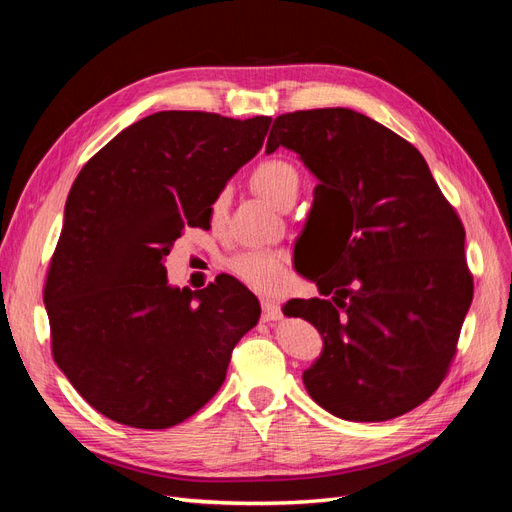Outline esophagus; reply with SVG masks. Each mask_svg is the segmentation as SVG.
<instances>
[{
  "label": "esophagus",
  "instance_id": "obj_1",
  "mask_svg": "<svg viewBox=\"0 0 512 512\" xmlns=\"http://www.w3.org/2000/svg\"><path fill=\"white\" fill-rule=\"evenodd\" d=\"M282 318V307L277 301L271 299H262V320H280Z\"/></svg>",
  "mask_w": 512,
  "mask_h": 512
}]
</instances>
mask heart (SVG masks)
I'll list each match as a JSON object with an SVG mask.
<instances>
[{
  "instance_id": "obj_1",
  "label": "heart",
  "mask_w": 512,
  "mask_h": 512,
  "mask_svg": "<svg viewBox=\"0 0 512 512\" xmlns=\"http://www.w3.org/2000/svg\"><path fill=\"white\" fill-rule=\"evenodd\" d=\"M252 185L258 194H262L269 200V203H273L280 209H286L294 205V200L299 196L301 177H299V170L294 168L288 160L269 158V160H262L254 168ZM226 207H228V190H222L211 200V218L220 220ZM226 269L245 286L265 294L282 292L288 282L284 256L277 252L247 250L228 258Z\"/></svg>"
}]
</instances>
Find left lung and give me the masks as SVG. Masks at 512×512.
<instances>
[{
  "instance_id": "obj_1",
  "label": "left lung",
  "mask_w": 512,
  "mask_h": 512,
  "mask_svg": "<svg viewBox=\"0 0 512 512\" xmlns=\"http://www.w3.org/2000/svg\"><path fill=\"white\" fill-rule=\"evenodd\" d=\"M277 147L318 177L314 211L327 237L305 275L324 299L284 307L324 339L305 389L346 421L406 414L446 378L472 303L459 215L421 151L350 108L275 117L267 153Z\"/></svg>"
}]
</instances>
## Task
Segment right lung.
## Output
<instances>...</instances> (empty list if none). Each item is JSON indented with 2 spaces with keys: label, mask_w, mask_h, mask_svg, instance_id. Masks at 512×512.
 Instances as JSON below:
<instances>
[{
  "label": "right lung",
  "mask_w": 512,
  "mask_h": 512,
  "mask_svg": "<svg viewBox=\"0 0 512 512\" xmlns=\"http://www.w3.org/2000/svg\"><path fill=\"white\" fill-rule=\"evenodd\" d=\"M271 117L160 111L74 179L44 284L53 359L91 408L136 429L183 423L220 391L260 303L235 277L170 288L164 258L209 228L211 200L265 143Z\"/></svg>",
  "instance_id": "1"
}]
</instances>
